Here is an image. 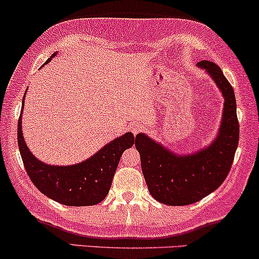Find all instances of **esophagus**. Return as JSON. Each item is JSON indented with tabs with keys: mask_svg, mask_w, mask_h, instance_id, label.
I'll use <instances>...</instances> for the list:
<instances>
[{
	"mask_svg": "<svg viewBox=\"0 0 259 259\" xmlns=\"http://www.w3.org/2000/svg\"><path fill=\"white\" fill-rule=\"evenodd\" d=\"M130 129H132V132L134 133V134H138V133L140 132V129H141V125L138 124V123H134V124L130 125Z\"/></svg>",
	"mask_w": 259,
	"mask_h": 259,
	"instance_id": "34e87169",
	"label": "esophagus"
}]
</instances>
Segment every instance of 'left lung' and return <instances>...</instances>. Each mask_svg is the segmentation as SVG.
Segmentation results:
<instances>
[{"mask_svg":"<svg viewBox=\"0 0 259 259\" xmlns=\"http://www.w3.org/2000/svg\"><path fill=\"white\" fill-rule=\"evenodd\" d=\"M197 65L214 79L225 99L215 140L194 153L178 155L144 133L135 138L150 194L166 205H189L217 190L229 175L240 139L234 88L217 64L205 60Z\"/></svg>","mask_w":259,"mask_h":259,"instance_id":"8db88e82","label":"left lung"}]
</instances>
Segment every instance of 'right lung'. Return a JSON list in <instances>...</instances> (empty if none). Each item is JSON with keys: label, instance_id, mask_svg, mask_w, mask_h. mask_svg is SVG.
<instances>
[{"label": "right lung", "instance_id": "1", "mask_svg": "<svg viewBox=\"0 0 259 259\" xmlns=\"http://www.w3.org/2000/svg\"><path fill=\"white\" fill-rule=\"evenodd\" d=\"M55 55L56 53L51 58ZM23 107L24 98L22 112ZM17 135L22 161L34 186L48 198L69 206H90L101 203L109 192L121 155L134 145V135L126 133L83 162L71 166H51L34 157L25 145L22 115L19 116Z\"/></svg>", "mask_w": 259, "mask_h": 259}]
</instances>
